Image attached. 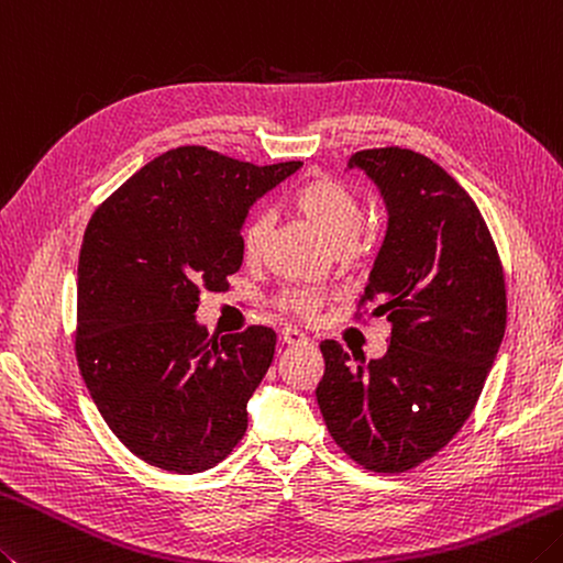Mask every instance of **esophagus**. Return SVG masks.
I'll return each mask as SVG.
<instances>
[{"mask_svg":"<svg viewBox=\"0 0 563 563\" xmlns=\"http://www.w3.org/2000/svg\"><path fill=\"white\" fill-rule=\"evenodd\" d=\"M280 339H283V344H288V346H307V344H310L307 334H302L300 329H292V327H285L280 332Z\"/></svg>","mask_w":563,"mask_h":563,"instance_id":"1","label":"esophagus"}]
</instances>
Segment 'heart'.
I'll return each instance as SVG.
<instances>
[{"mask_svg": "<svg viewBox=\"0 0 563 563\" xmlns=\"http://www.w3.org/2000/svg\"><path fill=\"white\" fill-rule=\"evenodd\" d=\"M290 207L334 249L349 246L361 224V205L354 192L339 180L327 178V175H310V178L297 185L290 195ZM266 236L268 219L256 217L244 231V256L249 263H256L261 258ZM324 300L327 295L322 290L302 285V288L283 292L280 307L285 312L312 317Z\"/></svg>", "mask_w": 563, "mask_h": 563, "instance_id": "b5f03b06", "label": "heart"}]
</instances>
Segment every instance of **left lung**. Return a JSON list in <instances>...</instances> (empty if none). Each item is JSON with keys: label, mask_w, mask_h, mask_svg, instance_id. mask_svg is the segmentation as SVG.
Segmentation results:
<instances>
[{"label": "left lung", "mask_w": 563, "mask_h": 563, "mask_svg": "<svg viewBox=\"0 0 563 563\" xmlns=\"http://www.w3.org/2000/svg\"><path fill=\"white\" fill-rule=\"evenodd\" d=\"M376 183L388 229L361 302L388 317L380 358L319 344L317 402L329 434L363 468L402 473L459 432L486 383L508 319L505 278L476 202L451 175L410 148L351 156Z\"/></svg>", "instance_id": "8db88e82"}]
</instances>
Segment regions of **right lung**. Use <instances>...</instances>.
Returning <instances> with one entry per match:
<instances>
[{"mask_svg": "<svg viewBox=\"0 0 563 563\" xmlns=\"http://www.w3.org/2000/svg\"><path fill=\"white\" fill-rule=\"evenodd\" d=\"M300 165L180 146L95 209L77 263V366L109 429L146 464L200 473L244 437L275 332L209 339L195 312L241 268L251 205Z\"/></svg>", "mask_w": 563, "mask_h": 563, "instance_id": "obj_1", "label": "right lung"}]
</instances>
